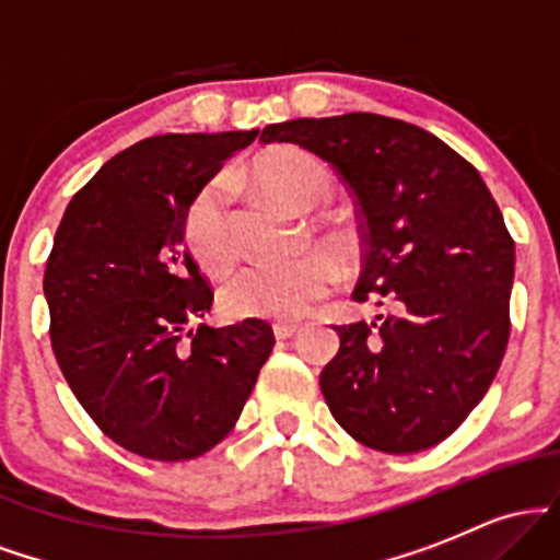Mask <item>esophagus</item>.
I'll list each match as a JSON object with an SVG mask.
<instances>
[{"mask_svg":"<svg viewBox=\"0 0 560 560\" xmlns=\"http://www.w3.org/2000/svg\"><path fill=\"white\" fill-rule=\"evenodd\" d=\"M298 331H300L298 324H273L276 339H292Z\"/></svg>","mask_w":560,"mask_h":560,"instance_id":"esophagus-1","label":"esophagus"}]
</instances>
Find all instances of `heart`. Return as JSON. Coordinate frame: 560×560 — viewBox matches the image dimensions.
Returning <instances> with one entry per match:
<instances>
[{
    "mask_svg": "<svg viewBox=\"0 0 560 560\" xmlns=\"http://www.w3.org/2000/svg\"><path fill=\"white\" fill-rule=\"evenodd\" d=\"M249 182L279 208L307 215L324 208L334 195V178L324 163L298 147H279L255 158L247 168ZM313 236L331 258L350 260L358 236L342 221H320ZM186 244L199 266L210 273H226L236 260V244L226 210V189L221 182L205 186L186 213ZM331 266L316 253L284 262H255L231 276L221 300L231 316L298 320L329 294Z\"/></svg>",
    "mask_w": 560,
    "mask_h": 560,
    "instance_id": "heart-1",
    "label": "heart"
}]
</instances>
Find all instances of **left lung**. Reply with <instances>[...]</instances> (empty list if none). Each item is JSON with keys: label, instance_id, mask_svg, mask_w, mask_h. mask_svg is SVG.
I'll use <instances>...</instances> for the list:
<instances>
[{"label": "left lung", "instance_id": "1", "mask_svg": "<svg viewBox=\"0 0 560 560\" xmlns=\"http://www.w3.org/2000/svg\"><path fill=\"white\" fill-rule=\"evenodd\" d=\"M358 202L363 273L352 300L387 313L334 326L320 374L331 416L365 447L402 455L450 436L490 389L511 334L513 240L479 171L423 128L374 113L266 126Z\"/></svg>", "mask_w": 560, "mask_h": 560}]
</instances>
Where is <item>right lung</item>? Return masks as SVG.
<instances>
[{"mask_svg": "<svg viewBox=\"0 0 560 560\" xmlns=\"http://www.w3.org/2000/svg\"><path fill=\"white\" fill-rule=\"evenodd\" d=\"M253 131L163 133L75 191L44 271L62 376L96 427L152 460H189L234 429L273 329L199 324L213 289L186 249V213Z\"/></svg>", "mask_w": 560, "mask_h": 560, "instance_id": "1", "label": "right lung"}]
</instances>
